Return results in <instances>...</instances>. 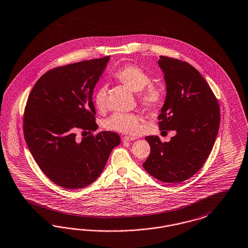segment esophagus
Listing matches in <instances>:
<instances>
[{"mask_svg":"<svg viewBox=\"0 0 248 248\" xmlns=\"http://www.w3.org/2000/svg\"><path fill=\"white\" fill-rule=\"evenodd\" d=\"M134 140H136V138H131V137H123L122 138V141L123 142H129V141H134Z\"/></svg>","mask_w":248,"mask_h":248,"instance_id":"1","label":"esophagus"}]
</instances>
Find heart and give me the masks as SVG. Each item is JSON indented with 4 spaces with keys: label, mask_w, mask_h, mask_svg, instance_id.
I'll return each instance as SVG.
<instances>
[{
    "label": "heart",
    "mask_w": 248,
    "mask_h": 248,
    "mask_svg": "<svg viewBox=\"0 0 248 248\" xmlns=\"http://www.w3.org/2000/svg\"><path fill=\"white\" fill-rule=\"evenodd\" d=\"M115 78L133 91L139 93V102L143 108L156 111L164 100L163 90L151 82L149 74L136 64H125L115 72ZM107 85H101L94 94V105L98 110H104L107 106ZM141 117L136 113L116 112L104 123L105 128L126 135H137L140 130Z\"/></svg>",
    "instance_id": "heart-1"
}]
</instances>
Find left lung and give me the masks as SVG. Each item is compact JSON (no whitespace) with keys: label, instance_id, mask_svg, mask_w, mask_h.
I'll return each instance as SVG.
<instances>
[{"label":"left lung","instance_id":"obj_1","mask_svg":"<svg viewBox=\"0 0 248 248\" xmlns=\"http://www.w3.org/2000/svg\"><path fill=\"white\" fill-rule=\"evenodd\" d=\"M159 67L167 85L159 126L175 130L170 142L146 137L150 154L143 167L164 183L192 177L208 159L218 135L220 112L217 98L200 73L182 60L160 56Z\"/></svg>","mask_w":248,"mask_h":248}]
</instances>
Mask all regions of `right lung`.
Segmentation results:
<instances>
[{
    "label": "right lung",
    "mask_w": 248,
    "mask_h": 248,
    "mask_svg": "<svg viewBox=\"0 0 248 248\" xmlns=\"http://www.w3.org/2000/svg\"><path fill=\"white\" fill-rule=\"evenodd\" d=\"M109 56L57 66L46 72L30 92L24 110L27 145L42 172L55 185L80 189L98 178L119 135L98 128L93 89ZM89 136L76 138V131Z\"/></svg>",
    "instance_id": "obj_1"
}]
</instances>
